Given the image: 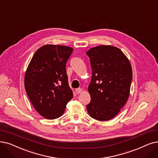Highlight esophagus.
<instances>
[{
	"mask_svg": "<svg viewBox=\"0 0 158 158\" xmlns=\"http://www.w3.org/2000/svg\"><path fill=\"white\" fill-rule=\"evenodd\" d=\"M75 92H76V93L77 94H81L82 92H83V89H81V88H77L76 90H75Z\"/></svg>",
	"mask_w": 158,
	"mask_h": 158,
	"instance_id": "34e87169",
	"label": "esophagus"
}]
</instances>
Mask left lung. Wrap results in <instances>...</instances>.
Listing matches in <instances>:
<instances>
[{"label":"left lung","mask_w":158,"mask_h":158,"mask_svg":"<svg viewBox=\"0 0 158 158\" xmlns=\"http://www.w3.org/2000/svg\"><path fill=\"white\" fill-rule=\"evenodd\" d=\"M92 75L88 86L91 101L86 106L91 118L100 121L114 118L127 102L132 79L127 57L111 45L94 47L86 52Z\"/></svg>","instance_id":"obj_1"}]
</instances>
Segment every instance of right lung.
Segmentation results:
<instances>
[{"label": "right lung", "instance_id": "add662e5", "mask_svg": "<svg viewBox=\"0 0 158 158\" xmlns=\"http://www.w3.org/2000/svg\"><path fill=\"white\" fill-rule=\"evenodd\" d=\"M73 48L46 44L33 55L24 76V87L32 105L47 119L62 115L73 98L68 85L66 64Z\"/></svg>", "mask_w": 158, "mask_h": 158}]
</instances>
